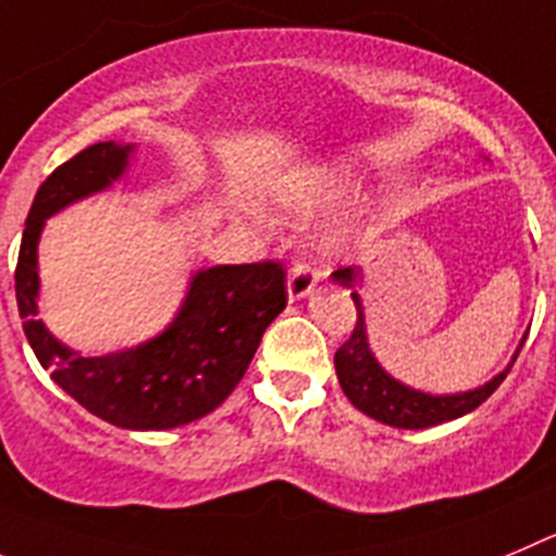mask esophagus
Here are the masks:
<instances>
[{"label": "esophagus", "mask_w": 556, "mask_h": 556, "mask_svg": "<svg viewBox=\"0 0 556 556\" xmlns=\"http://www.w3.org/2000/svg\"><path fill=\"white\" fill-rule=\"evenodd\" d=\"M315 282H318V271H315L309 263H304V260H296V263L290 266V274H288L290 302H299V299L307 296L309 290L315 288Z\"/></svg>", "instance_id": "34e87169"}]
</instances>
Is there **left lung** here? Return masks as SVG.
I'll return each mask as SVG.
<instances>
[{
    "label": "left lung",
    "instance_id": "obj_1",
    "mask_svg": "<svg viewBox=\"0 0 556 556\" xmlns=\"http://www.w3.org/2000/svg\"><path fill=\"white\" fill-rule=\"evenodd\" d=\"M332 277L340 285L352 288L354 277H359V274L357 268H338ZM352 299L354 307H357V318H354V329L346 343L334 352V371H338V382L349 402L359 413L371 415L374 421H382L388 427L399 429H427L434 427V424L454 421L459 415L477 409L484 399L493 396V390L504 382V377L513 368V365H507V371L493 377L482 388L468 390V393H454V396H429V393H421V390L407 388V384L388 377L379 368L377 359H374L371 349H368V338H365L363 304H359L357 293H352ZM521 346H518V352H521ZM518 352H515V357H518Z\"/></svg>",
    "mask_w": 556,
    "mask_h": 556
}]
</instances>
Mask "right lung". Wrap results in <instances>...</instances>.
Masks as SVG:
<instances>
[{"label": "right lung", "mask_w": 556, "mask_h": 556, "mask_svg": "<svg viewBox=\"0 0 556 556\" xmlns=\"http://www.w3.org/2000/svg\"><path fill=\"white\" fill-rule=\"evenodd\" d=\"M129 152L93 143L43 179L18 249L16 302L35 357L74 402L113 427L172 429L213 413L241 382L263 332L288 304V271L279 260L199 271L172 327L138 349L83 357L58 343L35 307L43 222L122 177Z\"/></svg>", "instance_id": "right-lung-1"}]
</instances>
